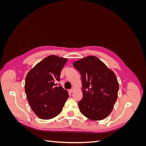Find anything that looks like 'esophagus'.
Wrapping results in <instances>:
<instances>
[{
	"mask_svg": "<svg viewBox=\"0 0 146 146\" xmlns=\"http://www.w3.org/2000/svg\"><path fill=\"white\" fill-rule=\"evenodd\" d=\"M69 92H74V90H73V89L69 90Z\"/></svg>",
	"mask_w": 146,
	"mask_h": 146,
	"instance_id": "esophagus-1",
	"label": "esophagus"
}]
</instances>
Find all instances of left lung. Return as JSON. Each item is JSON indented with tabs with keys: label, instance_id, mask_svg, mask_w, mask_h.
Segmentation results:
<instances>
[{
	"label": "left lung",
	"instance_id": "obj_1",
	"mask_svg": "<svg viewBox=\"0 0 146 146\" xmlns=\"http://www.w3.org/2000/svg\"><path fill=\"white\" fill-rule=\"evenodd\" d=\"M73 66L82 78L80 112L91 120H102L111 113L117 98L119 83L115 74L94 56L75 61Z\"/></svg>",
	"mask_w": 146,
	"mask_h": 146
}]
</instances>
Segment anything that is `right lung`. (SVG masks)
I'll use <instances>...</instances> for the list:
<instances>
[{
    "label": "right lung",
    "mask_w": 146,
    "mask_h": 146,
    "mask_svg": "<svg viewBox=\"0 0 146 146\" xmlns=\"http://www.w3.org/2000/svg\"><path fill=\"white\" fill-rule=\"evenodd\" d=\"M67 61L62 57L48 56L26 76L25 94L31 108L39 118L50 119L58 115L69 98L68 91L57 83Z\"/></svg>",
    "instance_id": "obj_1"
}]
</instances>
